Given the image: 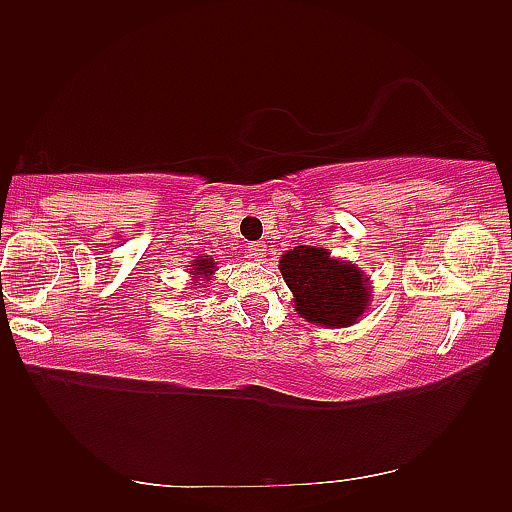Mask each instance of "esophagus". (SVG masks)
Listing matches in <instances>:
<instances>
[{"instance_id":"obj_1","label":"esophagus","mask_w":512,"mask_h":512,"mask_svg":"<svg viewBox=\"0 0 512 512\" xmlns=\"http://www.w3.org/2000/svg\"><path fill=\"white\" fill-rule=\"evenodd\" d=\"M246 255H248L250 259H255V262H264V257H266V244H264V242L248 244V246H246Z\"/></svg>"}]
</instances>
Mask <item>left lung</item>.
<instances>
[{"label":"left lung","mask_w":512,"mask_h":512,"mask_svg":"<svg viewBox=\"0 0 512 512\" xmlns=\"http://www.w3.org/2000/svg\"><path fill=\"white\" fill-rule=\"evenodd\" d=\"M279 270L295 297L301 319L323 328H347L369 306V286L363 270L330 257L328 248L295 246L279 259Z\"/></svg>","instance_id":"8db88e82"}]
</instances>
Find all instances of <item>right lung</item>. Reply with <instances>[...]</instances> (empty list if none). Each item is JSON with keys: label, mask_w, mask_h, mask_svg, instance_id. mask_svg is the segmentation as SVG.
<instances>
[{"label": "right lung", "mask_w": 512, "mask_h": 512, "mask_svg": "<svg viewBox=\"0 0 512 512\" xmlns=\"http://www.w3.org/2000/svg\"><path fill=\"white\" fill-rule=\"evenodd\" d=\"M189 270H191V275L195 277V286H200V277H202V279H209V277L215 273L213 257L204 255V257L193 259V264H191Z\"/></svg>", "instance_id": "add662e5"}]
</instances>
